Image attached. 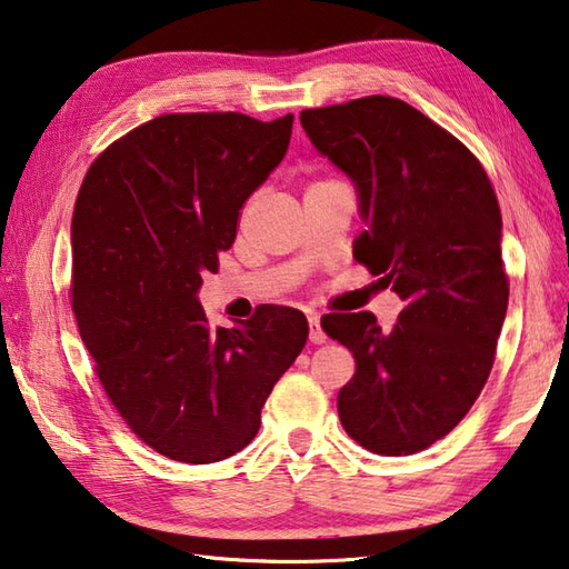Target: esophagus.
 <instances>
[{"label":"esophagus","mask_w":569,"mask_h":569,"mask_svg":"<svg viewBox=\"0 0 569 569\" xmlns=\"http://www.w3.org/2000/svg\"><path fill=\"white\" fill-rule=\"evenodd\" d=\"M308 328H311V343H326V330H323V326H320V316L318 313H311L308 316Z\"/></svg>","instance_id":"obj_1"}]
</instances>
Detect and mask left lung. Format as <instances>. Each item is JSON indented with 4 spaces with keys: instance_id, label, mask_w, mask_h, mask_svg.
Segmentation results:
<instances>
[{
    "instance_id": "left-lung-1",
    "label": "left lung",
    "mask_w": 569,
    "mask_h": 569,
    "mask_svg": "<svg viewBox=\"0 0 569 569\" xmlns=\"http://www.w3.org/2000/svg\"><path fill=\"white\" fill-rule=\"evenodd\" d=\"M301 123L358 189L353 258L406 303L388 330L370 311L320 320L356 358L340 422L376 456H412L468 416L495 363L510 296L498 196L460 139L400 99L303 109Z\"/></svg>"
}]
</instances>
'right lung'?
I'll list each match as a JSON object with an SVG mask.
<instances>
[{
  "label": "right lung",
  "instance_id": "obj_1",
  "mask_svg": "<svg viewBox=\"0 0 569 569\" xmlns=\"http://www.w3.org/2000/svg\"><path fill=\"white\" fill-rule=\"evenodd\" d=\"M291 129L293 113H161L109 143L79 189L71 311L111 406L163 458L206 465L249 446L306 346L296 308L211 328L196 301Z\"/></svg>",
  "mask_w": 569,
  "mask_h": 569
}]
</instances>
